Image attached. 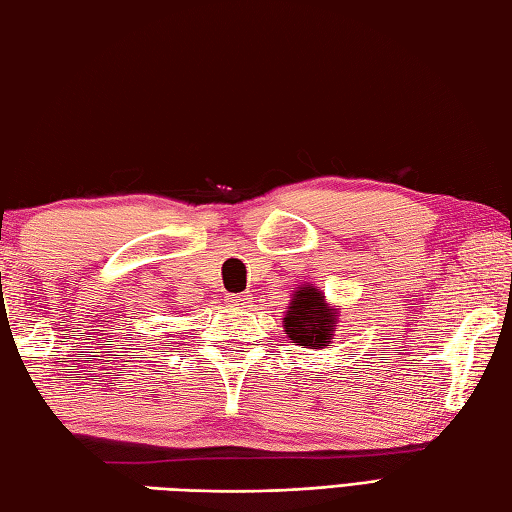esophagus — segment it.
<instances>
[{
	"mask_svg": "<svg viewBox=\"0 0 512 512\" xmlns=\"http://www.w3.org/2000/svg\"><path fill=\"white\" fill-rule=\"evenodd\" d=\"M248 301H250V295H246V292H239V295L228 297V306H231V308H246Z\"/></svg>",
	"mask_w": 512,
	"mask_h": 512,
	"instance_id": "34e87169",
	"label": "esophagus"
}]
</instances>
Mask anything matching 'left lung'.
<instances>
[{"instance_id":"1","label":"left lung","mask_w":512,"mask_h":512,"mask_svg":"<svg viewBox=\"0 0 512 512\" xmlns=\"http://www.w3.org/2000/svg\"><path fill=\"white\" fill-rule=\"evenodd\" d=\"M334 323L336 312L325 306L321 292L312 286L295 292V299L290 301L284 317L288 339L297 345H306L310 350H321L330 343Z\"/></svg>"}]
</instances>
